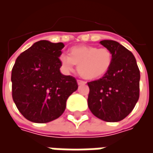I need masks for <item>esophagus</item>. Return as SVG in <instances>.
<instances>
[{
	"label": "esophagus",
	"instance_id": "esophagus-1",
	"mask_svg": "<svg viewBox=\"0 0 153 153\" xmlns=\"http://www.w3.org/2000/svg\"><path fill=\"white\" fill-rule=\"evenodd\" d=\"M77 83L79 85H83V84H85V82L84 81H82V80H77Z\"/></svg>",
	"mask_w": 153,
	"mask_h": 153
}]
</instances>
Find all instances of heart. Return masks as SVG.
Masks as SVG:
<instances>
[{"mask_svg":"<svg viewBox=\"0 0 153 153\" xmlns=\"http://www.w3.org/2000/svg\"><path fill=\"white\" fill-rule=\"evenodd\" d=\"M61 67L65 73H70L78 65V71L87 79L93 80L104 76L111 69L113 54L108 48L81 45L71 47L67 55L59 57Z\"/></svg>","mask_w":153,"mask_h":153,"instance_id":"b5f03b06","label":"heart"}]
</instances>
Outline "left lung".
I'll return each mask as SVG.
<instances>
[{
    "mask_svg": "<svg viewBox=\"0 0 153 153\" xmlns=\"http://www.w3.org/2000/svg\"><path fill=\"white\" fill-rule=\"evenodd\" d=\"M100 43L111 51L112 65L102 79L88 83V105L97 118L120 121L133 111L139 98L140 72L134 56L121 44L112 40Z\"/></svg>",
    "mask_w": 153,
    "mask_h": 153,
    "instance_id": "1",
    "label": "left lung"
}]
</instances>
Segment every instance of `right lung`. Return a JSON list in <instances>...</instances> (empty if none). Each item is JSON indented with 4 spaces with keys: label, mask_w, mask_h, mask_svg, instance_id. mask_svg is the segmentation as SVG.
<instances>
[{
    "label": "right lung",
    "mask_w": 153,
    "mask_h": 153,
    "mask_svg": "<svg viewBox=\"0 0 153 153\" xmlns=\"http://www.w3.org/2000/svg\"><path fill=\"white\" fill-rule=\"evenodd\" d=\"M65 45L42 40L18 56L11 73L12 97L19 112L34 123L59 118L68 97L78 89L75 78L60 73Z\"/></svg>",
    "instance_id": "1"
}]
</instances>
